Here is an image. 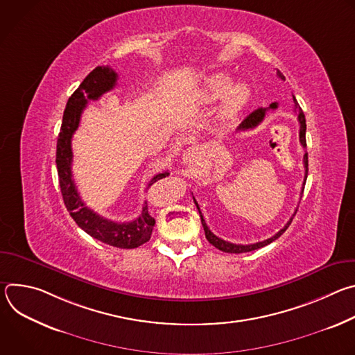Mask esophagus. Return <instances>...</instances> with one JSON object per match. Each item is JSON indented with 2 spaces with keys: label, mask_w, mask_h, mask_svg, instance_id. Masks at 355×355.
<instances>
[{
  "label": "esophagus",
  "mask_w": 355,
  "mask_h": 355,
  "mask_svg": "<svg viewBox=\"0 0 355 355\" xmlns=\"http://www.w3.org/2000/svg\"><path fill=\"white\" fill-rule=\"evenodd\" d=\"M200 157V151L198 147H189L184 151V156H182V162L185 166H193L199 162Z\"/></svg>",
  "instance_id": "34e87169"
}]
</instances>
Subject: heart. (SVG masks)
Instances as JSON below:
<instances>
[{
  "label": "heart",
  "mask_w": 355,
  "mask_h": 355,
  "mask_svg": "<svg viewBox=\"0 0 355 355\" xmlns=\"http://www.w3.org/2000/svg\"><path fill=\"white\" fill-rule=\"evenodd\" d=\"M230 84H232V77L229 74L218 73L207 80L205 87L202 88L199 94L200 103L204 104L215 103V101L220 99L225 95L220 112H219L220 119L223 121L233 119L239 114V111L245 105L250 95L245 84H241V83L234 84L229 89Z\"/></svg>",
  "instance_id": "b5f03b06"
}]
</instances>
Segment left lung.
Returning a JSON list of instances; mask_svg holds the SVG:
<instances>
[{"mask_svg": "<svg viewBox=\"0 0 355 355\" xmlns=\"http://www.w3.org/2000/svg\"><path fill=\"white\" fill-rule=\"evenodd\" d=\"M277 76H278L281 80L285 81V77H284V74H282L279 70L277 71ZM293 104H295V111H296V114H297V121H299V140H300V144H302L303 147H306V119H305V114H303V111H302V108L299 107V104H297V101H296L295 96H293ZM277 108H278V104H277V103H272L268 108H259V110H256L254 112H251V114L239 125L237 130H248V129L257 128V126L263 122V119H264L267 111H268V110H277ZM303 166H305V181H303V184H305V182H306V178H308V153L303 155ZM302 192H303V187H302ZM193 202H195L196 209H198V212H199L200 222H202V226H204L205 236H207L208 241H209L212 245H215L218 250H220V251H225V252H236V254H239V252H247V251L257 250V248H261V247H264V245L272 243L274 240H277V239L289 227V225H291V222H292V219H293V218H291L289 222H288L277 234H274L272 237H270V239H267V240H264V241H259V243H254V244H234V243H229V241H226V240L219 239L218 236H215V234L209 230V227H208L207 223H205L204 216H202V212H200V209H199V205H198V202L195 200V198H193ZM295 214H296V212H295ZM295 214H293V216H295Z\"/></svg>", "mask_w": 355, "mask_h": 355, "instance_id": "obj_1", "label": "left lung"}]
</instances>
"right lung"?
Masks as SVG:
<instances>
[{"label": "right lung", "instance_id": "1", "mask_svg": "<svg viewBox=\"0 0 355 355\" xmlns=\"http://www.w3.org/2000/svg\"><path fill=\"white\" fill-rule=\"evenodd\" d=\"M116 80L118 74L110 66H98L71 94L63 114V122L58 139L56 164L64 205L74 222L91 237L105 244L119 248H136L150 240L151 232H153V226L156 223L155 218H151L148 214L147 200L143 204L140 216L135 220L123 223L110 220L99 216L84 204L81 196L78 195L71 174V137L80 125L81 114L89 99H98L103 94L111 91L116 85ZM167 175L168 171L155 175L148 182V188Z\"/></svg>", "mask_w": 355, "mask_h": 355}]
</instances>
